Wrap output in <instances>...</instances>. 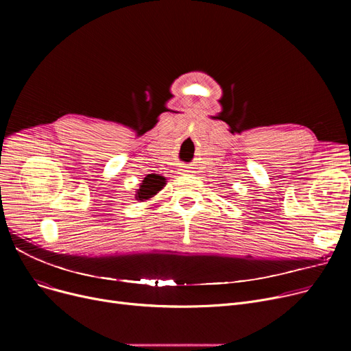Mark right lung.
<instances>
[{"label": "right lung", "instance_id": "right-lung-1", "mask_svg": "<svg viewBox=\"0 0 351 351\" xmlns=\"http://www.w3.org/2000/svg\"><path fill=\"white\" fill-rule=\"evenodd\" d=\"M166 185L165 176H160L159 173H149L143 178L142 183L139 185V189L135 193V199L145 202L154 197L156 193H159Z\"/></svg>", "mask_w": 351, "mask_h": 351}]
</instances>
